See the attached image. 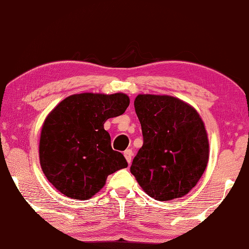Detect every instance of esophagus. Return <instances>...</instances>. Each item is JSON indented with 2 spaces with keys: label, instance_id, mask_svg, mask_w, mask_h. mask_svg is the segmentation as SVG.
<instances>
[{
  "label": "esophagus",
  "instance_id": "obj_1",
  "mask_svg": "<svg viewBox=\"0 0 249 249\" xmlns=\"http://www.w3.org/2000/svg\"><path fill=\"white\" fill-rule=\"evenodd\" d=\"M124 157H125V159H127L128 163L131 162L132 156H133V152H132L131 149H127V150H125V151L124 152Z\"/></svg>",
  "mask_w": 249,
  "mask_h": 249
}]
</instances>
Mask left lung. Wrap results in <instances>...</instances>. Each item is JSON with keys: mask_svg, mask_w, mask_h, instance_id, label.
<instances>
[{"mask_svg": "<svg viewBox=\"0 0 249 249\" xmlns=\"http://www.w3.org/2000/svg\"><path fill=\"white\" fill-rule=\"evenodd\" d=\"M135 109L143 144L130 171L156 200L185 196L197 185L208 163V137L199 113L171 95L139 94Z\"/></svg>", "mask_w": 249, "mask_h": 249, "instance_id": "1", "label": "left lung"}]
</instances>
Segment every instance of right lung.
<instances>
[{
    "label": "right lung",
    "mask_w": 249,
    "mask_h": 249,
    "mask_svg": "<svg viewBox=\"0 0 249 249\" xmlns=\"http://www.w3.org/2000/svg\"><path fill=\"white\" fill-rule=\"evenodd\" d=\"M124 93H79L61 101L45 118L40 137V164L61 194L86 200L106 185L107 177L127 168L124 155L111 148L103 128L125 111Z\"/></svg>",
    "instance_id": "obj_1"
}]
</instances>
